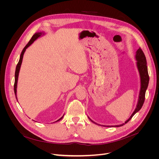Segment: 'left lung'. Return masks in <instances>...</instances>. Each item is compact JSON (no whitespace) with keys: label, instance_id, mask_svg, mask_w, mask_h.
I'll return each mask as SVG.
<instances>
[{"label":"left lung","instance_id":"1","mask_svg":"<svg viewBox=\"0 0 159 159\" xmlns=\"http://www.w3.org/2000/svg\"><path fill=\"white\" fill-rule=\"evenodd\" d=\"M135 58L137 61V67L138 71L139 72L140 75V92H139V98H138V102L136 106V108L135 109L134 111L133 112L131 115L130 116V117L126 121L124 122V123L120 124V125H116V126H106V127H120L122 126L123 125L125 124H126L128 121H129L131 118L136 113H137L140 109L141 107H143V104L144 102V100H145V94H146V91L148 86L149 84V75H148V67H147V62H146V58L145 57V55L144 52H143V50L141 49L140 48L139 49H137V51L136 52V55H135ZM89 119L95 124L97 125V123L93 122L92 120H91L89 117H88Z\"/></svg>","mask_w":159,"mask_h":159}]
</instances>
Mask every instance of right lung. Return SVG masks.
<instances>
[{"label": "right lung", "mask_w": 159, "mask_h": 159, "mask_svg": "<svg viewBox=\"0 0 159 159\" xmlns=\"http://www.w3.org/2000/svg\"><path fill=\"white\" fill-rule=\"evenodd\" d=\"M44 35V33L43 32H38V33H35L34 35H33V37H31V39H30V40L29 41V43L26 44V46L24 48V49H22V53L20 54V59L19 61L16 66V70H15V84H14V92H15V97L17 100V97H16V88H17V82H18V77H19V71H20V66L22 64V58H23V55L24 54V52H26V49L30 46H31L33 42H34L36 39H37L39 37H41L42 35ZM64 116V115H63ZM63 116H62L61 118H60L58 120H57L56 122L59 121L60 120H61L63 118Z\"/></svg>", "instance_id": "obj_1"}]
</instances>
